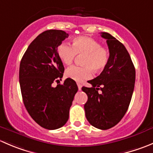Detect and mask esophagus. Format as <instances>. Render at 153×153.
<instances>
[{
    "label": "esophagus",
    "mask_w": 153,
    "mask_h": 153,
    "mask_svg": "<svg viewBox=\"0 0 153 153\" xmlns=\"http://www.w3.org/2000/svg\"><path fill=\"white\" fill-rule=\"evenodd\" d=\"M77 85H78V90H81V87H82V85H81V84H80V83H77Z\"/></svg>",
    "instance_id": "34e87169"
}]
</instances>
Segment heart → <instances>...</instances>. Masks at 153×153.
Listing matches in <instances>:
<instances>
[{"label":"heart","instance_id":"heart-1","mask_svg":"<svg viewBox=\"0 0 153 153\" xmlns=\"http://www.w3.org/2000/svg\"><path fill=\"white\" fill-rule=\"evenodd\" d=\"M57 55L65 65L72 64L77 55H83V66H73L68 68L65 75L68 78L78 82L89 79L95 72H101L109 62V51L96 39L88 36H78L72 39V46L62 42L57 49Z\"/></svg>","mask_w":153,"mask_h":153}]
</instances>
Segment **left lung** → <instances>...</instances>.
Here are the masks:
<instances>
[{
    "instance_id": "left-lung-1",
    "label": "left lung",
    "mask_w": 153,
    "mask_h": 153,
    "mask_svg": "<svg viewBox=\"0 0 153 153\" xmlns=\"http://www.w3.org/2000/svg\"><path fill=\"white\" fill-rule=\"evenodd\" d=\"M101 34L108 44L109 62L99 76L88 81L92 87H83L82 90L88 97L84 105L87 120L93 126L106 130L116 126L128 110L135 69L126 47L108 33Z\"/></svg>"
}]
</instances>
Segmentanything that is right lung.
<instances>
[{
  "instance_id": "right-lung-1",
  "label": "right lung",
  "mask_w": 153,
  "mask_h": 153,
  "mask_svg": "<svg viewBox=\"0 0 153 153\" xmlns=\"http://www.w3.org/2000/svg\"><path fill=\"white\" fill-rule=\"evenodd\" d=\"M69 34L60 30L44 31L30 44L19 67V83L24 105L34 121L42 128L54 130L69 120V109L78 86L63 75L64 66L57 53Z\"/></svg>"
}]
</instances>
